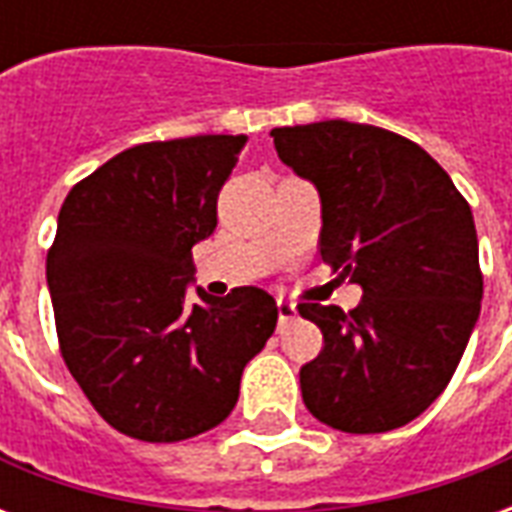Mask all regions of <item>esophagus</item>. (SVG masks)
Wrapping results in <instances>:
<instances>
[{
	"label": "esophagus",
	"mask_w": 512,
	"mask_h": 512,
	"mask_svg": "<svg viewBox=\"0 0 512 512\" xmlns=\"http://www.w3.org/2000/svg\"><path fill=\"white\" fill-rule=\"evenodd\" d=\"M277 310H279V323H288L296 318V304L288 299H279L277 301Z\"/></svg>",
	"instance_id": "esophagus-1"
}]
</instances>
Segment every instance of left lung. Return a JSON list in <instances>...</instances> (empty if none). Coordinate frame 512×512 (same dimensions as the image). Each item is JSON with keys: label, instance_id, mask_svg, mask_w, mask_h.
I'll list each match as a JSON object with an SVG mask.
<instances>
[{"label": "left lung", "instance_id": "obj_1", "mask_svg": "<svg viewBox=\"0 0 512 512\" xmlns=\"http://www.w3.org/2000/svg\"><path fill=\"white\" fill-rule=\"evenodd\" d=\"M279 158L321 194V257L362 288L351 312L301 304L323 351L301 367L315 419L386 433L450 384L480 318L483 274L472 208L406 136L323 120L274 128Z\"/></svg>", "mask_w": 512, "mask_h": 512}]
</instances>
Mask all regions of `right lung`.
Returning a JSON list of instances; mask_svg holds the SVG:
<instances>
[{"label":"right lung","mask_w":512,"mask_h":512,"mask_svg":"<svg viewBox=\"0 0 512 512\" xmlns=\"http://www.w3.org/2000/svg\"><path fill=\"white\" fill-rule=\"evenodd\" d=\"M244 134L128 147L65 197L46 257L65 365L120 433L183 441L238 403L246 362L277 326L260 288L213 299L197 288L191 246L216 230V200Z\"/></svg>","instance_id":"1"}]
</instances>
